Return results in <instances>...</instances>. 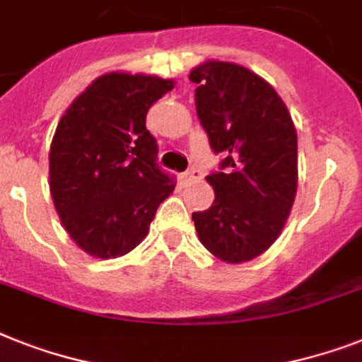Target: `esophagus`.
<instances>
[{
	"label": "esophagus",
	"instance_id": "obj_1",
	"mask_svg": "<svg viewBox=\"0 0 362 362\" xmlns=\"http://www.w3.org/2000/svg\"><path fill=\"white\" fill-rule=\"evenodd\" d=\"M197 178H201V171H199L197 167H191L189 171L182 173L180 175L182 182H191V180H197Z\"/></svg>",
	"mask_w": 362,
	"mask_h": 362
}]
</instances>
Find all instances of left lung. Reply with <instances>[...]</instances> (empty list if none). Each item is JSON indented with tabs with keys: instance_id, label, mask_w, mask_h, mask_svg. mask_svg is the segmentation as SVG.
<instances>
[{
	"instance_id": "8db88e82",
	"label": "left lung",
	"mask_w": 362,
	"mask_h": 362,
	"mask_svg": "<svg viewBox=\"0 0 362 362\" xmlns=\"http://www.w3.org/2000/svg\"><path fill=\"white\" fill-rule=\"evenodd\" d=\"M195 104L225 173L206 176L216 199L193 221L227 264L249 262L281 236L298 191V134L283 98L242 64L210 59L189 72Z\"/></svg>"
}]
</instances>
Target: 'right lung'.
Returning a JSON list of instances; mask_svg holds the SVG:
<instances>
[{
    "mask_svg": "<svg viewBox=\"0 0 362 362\" xmlns=\"http://www.w3.org/2000/svg\"><path fill=\"white\" fill-rule=\"evenodd\" d=\"M175 79L115 70L66 107L49 146V193L61 225L81 251L119 258L148 234L175 180L156 165L146 130L151 105Z\"/></svg>",
    "mask_w": 362,
    "mask_h": 362,
    "instance_id": "right-lung-1",
    "label": "right lung"
}]
</instances>
